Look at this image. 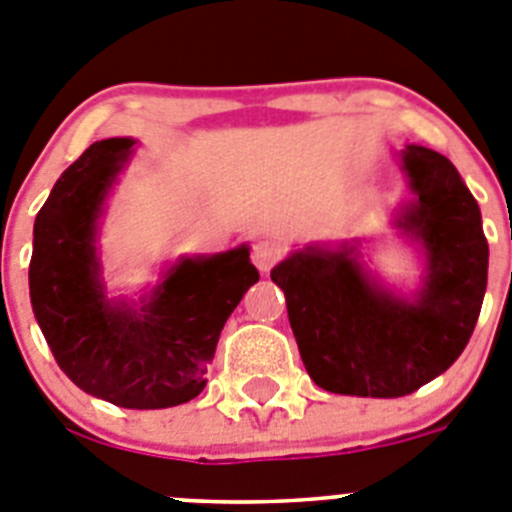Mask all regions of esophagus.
<instances>
[{
  "label": "esophagus",
  "instance_id": "obj_1",
  "mask_svg": "<svg viewBox=\"0 0 512 512\" xmlns=\"http://www.w3.org/2000/svg\"><path fill=\"white\" fill-rule=\"evenodd\" d=\"M280 255H283V250H280V245L278 242H273V239L262 237L252 242L250 257L252 262H255L257 270H262V273H267V270L280 260Z\"/></svg>",
  "mask_w": 512,
  "mask_h": 512
}]
</instances>
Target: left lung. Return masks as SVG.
Returning a JSON list of instances; mask_svg holds the SVG:
<instances>
[{
  "label": "left lung",
  "mask_w": 512,
  "mask_h": 512,
  "mask_svg": "<svg viewBox=\"0 0 512 512\" xmlns=\"http://www.w3.org/2000/svg\"><path fill=\"white\" fill-rule=\"evenodd\" d=\"M416 201L400 227L421 239L428 280L416 301L380 293L349 250H306L273 267L303 365L319 388L403 398L439 377L467 347L487 288L480 206L444 155L403 150Z\"/></svg>",
  "instance_id": "left-lung-1"
}]
</instances>
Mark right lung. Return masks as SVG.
<instances>
[{"instance_id":"add662e5","label":"right lung","mask_w":512,"mask_h":512,"mask_svg":"<svg viewBox=\"0 0 512 512\" xmlns=\"http://www.w3.org/2000/svg\"><path fill=\"white\" fill-rule=\"evenodd\" d=\"M127 137L101 140L55 181L32 232L30 301L55 362L84 393L153 411L206 388L216 342L250 285V250L181 260L140 308L112 306L99 283L94 227L127 160Z\"/></svg>"}]
</instances>
